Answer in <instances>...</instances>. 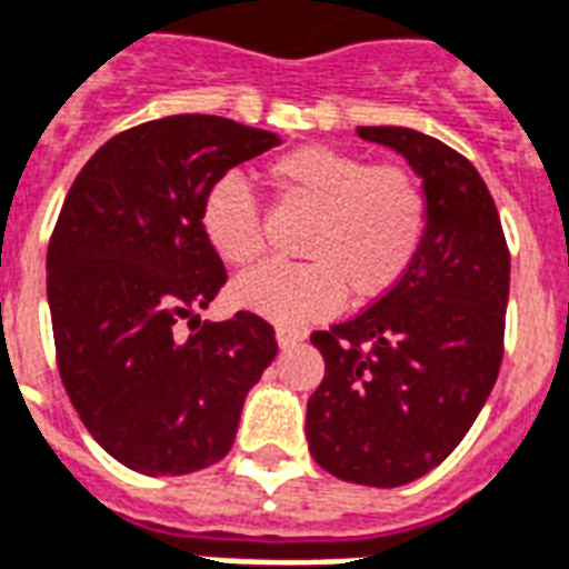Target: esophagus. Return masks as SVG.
Here are the masks:
<instances>
[{"label":"esophagus","instance_id":"esophagus-1","mask_svg":"<svg viewBox=\"0 0 569 569\" xmlns=\"http://www.w3.org/2000/svg\"><path fill=\"white\" fill-rule=\"evenodd\" d=\"M302 339H306V332L302 330H290V327H279V330H276V341H279V348H293V345Z\"/></svg>","mask_w":569,"mask_h":569}]
</instances>
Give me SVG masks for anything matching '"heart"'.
<instances>
[{"label": "heart", "instance_id": "b5f03b06", "mask_svg": "<svg viewBox=\"0 0 569 569\" xmlns=\"http://www.w3.org/2000/svg\"><path fill=\"white\" fill-rule=\"evenodd\" d=\"M281 203L311 212L300 254L267 263L233 284V300L281 327L330 318L345 293L366 306L387 297L420 258L429 194L405 164H371L330 147H300L269 161ZM200 230L221 260L249 267L263 251L260 207L246 179L224 173L203 191Z\"/></svg>", "mask_w": 569, "mask_h": 569}]
</instances>
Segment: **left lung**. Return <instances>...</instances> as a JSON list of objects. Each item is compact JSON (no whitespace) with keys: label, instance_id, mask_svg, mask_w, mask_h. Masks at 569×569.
Wrapping results in <instances>:
<instances>
[{"label":"left lung","instance_id":"8db88e82","mask_svg":"<svg viewBox=\"0 0 569 569\" xmlns=\"http://www.w3.org/2000/svg\"><path fill=\"white\" fill-rule=\"evenodd\" d=\"M357 134L401 152L420 173L429 230L387 297L311 332L327 371L311 392L306 435L323 471L392 489L459 447L498 381L510 249L468 158L413 128L362 126Z\"/></svg>","mask_w":569,"mask_h":569}]
</instances>
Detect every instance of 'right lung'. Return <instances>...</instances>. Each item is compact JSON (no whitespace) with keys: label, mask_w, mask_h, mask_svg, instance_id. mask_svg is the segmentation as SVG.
<instances>
[{"label":"right lung","mask_w":569,"mask_h":569,"mask_svg":"<svg viewBox=\"0 0 569 569\" xmlns=\"http://www.w3.org/2000/svg\"><path fill=\"white\" fill-rule=\"evenodd\" d=\"M276 143L224 117L152 119L107 140L62 203L47 249L59 378L89 435L131 471L179 477L224 459L279 353L272 323L251 311L194 315L228 281L200 230L203 191Z\"/></svg>","instance_id":"add662e5"}]
</instances>
